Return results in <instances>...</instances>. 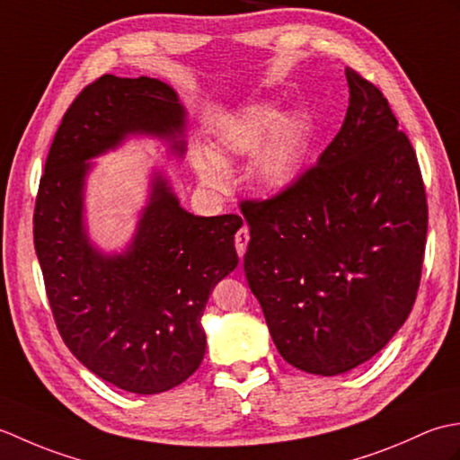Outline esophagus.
<instances>
[{"label":"esophagus","mask_w":460,"mask_h":460,"mask_svg":"<svg viewBox=\"0 0 460 460\" xmlns=\"http://www.w3.org/2000/svg\"><path fill=\"white\" fill-rule=\"evenodd\" d=\"M249 239H251V235H249V227H245V225H243V227L235 233V247H237V252H239V257H241V259H243V255H245Z\"/></svg>","instance_id":"esophagus-1"}]
</instances>
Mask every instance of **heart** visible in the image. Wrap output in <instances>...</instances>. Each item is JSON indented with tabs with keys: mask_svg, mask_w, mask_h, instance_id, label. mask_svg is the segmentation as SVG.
<instances>
[{
	"mask_svg": "<svg viewBox=\"0 0 460 460\" xmlns=\"http://www.w3.org/2000/svg\"><path fill=\"white\" fill-rule=\"evenodd\" d=\"M308 140L306 122L298 114L282 119L275 104H255L225 119L215 132V144L222 160L231 155H252L259 183L269 190L287 188L295 181L305 158ZM193 164L199 178L211 188L227 183V170L211 152L198 150Z\"/></svg>",
	"mask_w": 460,
	"mask_h": 460,
	"instance_id": "b5f03b06",
	"label": "heart"
}]
</instances>
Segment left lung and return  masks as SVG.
I'll return each mask as SVG.
<instances>
[{
    "instance_id": "obj_1",
    "label": "left lung",
    "mask_w": 460,
    "mask_h": 460,
    "mask_svg": "<svg viewBox=\"0 0 460 460\" xmlns=\"http://www.w3.org/2000/svg\"><path fill=\"white\" fill-rule=\"evenodd\" d=\"M349 104L314 165L267 199H243V259L290 366L340 376L374 358L411 312L427 243L417 154L377 86L346 66Z\"/></svg>"
}]
</instances>
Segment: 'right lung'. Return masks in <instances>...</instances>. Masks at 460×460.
<instances>
[{"mask_svg": "<svg viewBox=\"0 0 460 460\" xmlns=\"http://www.w3.org/2000/svg\"><path fill=\"white\" fill-rule=\"evenodd\" d=\"M181 126L165 83L102 75L66 109L35 199L33 241L58 334L93 374L142 395L168 392L201 366L199 322L215 285L239 265L243 219L195 217L158 178L130 251L104 257L83 231V181L86 160L126 134L175 138Z\"/></svg>", "mask_w": 460, "mask_h": 460, "instance_id": "1", "label": "right lung"}]
</instances>
